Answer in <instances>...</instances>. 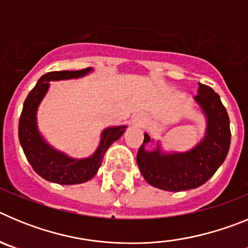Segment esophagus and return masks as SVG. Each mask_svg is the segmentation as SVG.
Wrapping results in <instances>:
<instances>
[{
    "mask_svg": "<svg viewBox=\"0 0 248 248\" xmlns=\"http://www.w3.org/2000/svg\"><path fill=\"white\" fill-rule=\"evenodd\" d=\"M140 122H141V119H140V118H138V119H137V123H140Z\"/></svg>",
    "mask_w": 248,
    "mask_h": 248,
    "instance_id": "1",
    "label": "esophagus"
}]
</instances>
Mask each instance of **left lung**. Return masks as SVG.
I'll list each match as a JSON object with an SVG mask.
<instances>
[{"instance_id":"obj_1","label":"left lung","mask_w":248,"mask_h":248,"mask_svg":"<svg viewBox=\"0 0 248 248\" xmlns=\"http://www.w3.org/2000/svg\"><path fill=\"white\" fill-rule=\"evenodd\" d=\"M194 100L206 119L202 139L187 151H164L160 141L144 133V141L137 155V163L146 183L165 191L196 189L216 172L227 156L231 143L230 119L220 95L209 85L199 83ZM154 143L153 151L145 149Z\"/></svg>"}]
</instances>
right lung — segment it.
<instances>
[{
  "mask_svg": "<svg viewBox=\"0 0 248 248\" xmlns=\"http://www.w3.org/2000/svg\"><path fill=\"white\" fill-rule=\"evenodd\" d=\"M93 72V68L82 71L49 72L38 79L23 104L18 125V138L23 153L34 171L45 180L59 185H76L91 180L98 172L105 151L125 131L126 125L109 126L100 134L97 150L89 157L76 159L57 150L42 137L37 124V111L49 89L50 80L77 79Z\"/></svg>",
  "mask_w": 248,
  "mask_h": 248,
  "instance_id": "add662e5",
  "label": "right lung"
}]
</instances>
